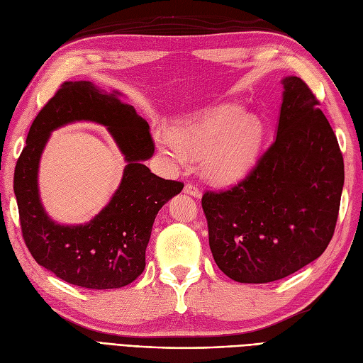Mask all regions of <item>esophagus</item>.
<instances>
[{"instance_id":"1","label":"esophagus","mask_w":363,"mask_h":363,"mask_svg":"<svg viewBox=\"0 0 363 363\" xmlns=\"http://www.w3.org/2000/svg\"><path fill=\"white\" fill-rule=\"evenodd\" d=\"M183 191H184L186 194H189V195L195 196V199H200V196H201V191H200L199 188H196L195 184H192V183H186Z\"/></svg>"}]
</instances>
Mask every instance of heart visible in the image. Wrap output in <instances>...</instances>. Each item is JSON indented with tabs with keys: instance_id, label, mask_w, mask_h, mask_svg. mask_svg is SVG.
I'll use <instances>...</instances> for the list:
<instances>
[{
	"instance_id": "b5f03b06",
	"label": "heart",
	"mask_w": 363,
	"mask_h": 363,
	"mask_svg": "<svg viewBox=\"0 0 363 363\" xmlns=\"http://www.w3.org/2000/svg\"><path fill=\"white\" fill-rule=\"evenodd\" d=\"M263 140L262 123L238 106L213 108L200 121L163 136V150L175 160L203 156V169L215 182L236 180L255 163Z\"/></svg>"
}]
</instances>
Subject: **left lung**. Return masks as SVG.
<instances>
[{
    "instance_id": "obj_1",
    "label": "left lung",
    "mask_w": 363,
    "mask_h": 363,
    "mask_svg": "<svg viewBox=\"0 0 363 363\" xmlns=\"http://www.w3.org/2000/svg\"><path fill=\"white\" fill-rule=\"evenodd\" d=\"M283 84L272 144L242 180L201 199L216 265L239 283L280 280L320 257L339 215L344 159L335 131L300 77Z\"/></svg>"
}]
</instances>
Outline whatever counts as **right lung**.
Listing matches in <instances>:
<instances>
[{"label":"right lung","mask_w":363,"mask_h":363,"mask_svg":"<svg viewBox=\"0 0 363 363\" xmlns=\"http://www.w3.org/2000/svg\"><path fill=\"white\" fill-rule=\"evenodd\" d=\"M118 95L91 82L62 83L33 121L13 179L21 232L33 259L65 281L98 291L127 286L144 272L156 215L184 186L157 177L142 163L155 152V140L147 121ZM74 120L106 125L128 167L114 199L89 225L60 226L43 212L37 167L50 131Z\"/></svg>","instance_id":"add662e5"}]
</instances>
